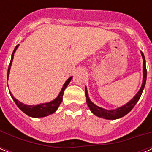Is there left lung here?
<instances>
[{
    "instance_id": "1",
    "label": "left lung",
    "mask_w": 152,
    "mask_h": 152,
    "mask_svg": "<svg viewBox=\"0 0 152 152\" xmlns=\"http://www.w3.org/2000/svg\"><path fill=\"white\" fill-rule=\"evenodd\" d=\"M142 57L144 59V64H143V72H144V79H143V83H142V87L140 88V91H138L137 95H135V97L132 99L130 100L127 104H125L121 107H119L118 109L113 110H105L102 109L99 106H97L96 105L91 102L88 96V91H87V88L85 90V95L86 99H87V103H88L91 111L94 114H95L99 118H105V119H109V120H114V119H118V118H122L125 115H126L128 113H129L130 111L132 110V108L134 107L135 105L137 104L138 100L141 96L143 90H144V86L146 83V79H147V69H146V62H145V57H144V53L141 52Z\"/></svg>"
}]
</instances>
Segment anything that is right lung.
<instances>
[{
  "label": "right lung",
  "instance_id": "1",
  "mask_svg": "<svg viewBox=\"0 0 152 152\" xmlns=\"http://www.w3.org/2000/svg\"><path fill=\"white\" fill-rule=\"evenodd\" d=\"M18 46H15V48L13 50L12 54V58H11L10 64L8 66V74H9V71H10L11 65H12V61L13 56H14V53H15V50L17 49ZM72 77H70L67 80V81L64 83L63 88H62L61 91L60 92L59 95L57 96V99H55L53 101H51L47 103H43V104H39V105H35V106H28V105H25V104L20 102L18 101L17 99H15V98L13 97L12 95L10 93L11 96L12 98V99L14 100L15 103L16 104V106L21 110L25 113L27 115L32 117V118H42V117H46L48 116L51 113H54L55 111L57 110V109L58 108V106H60V104L62 102V98H63V95H64V91L65 90V88H67V86L69 85V82L71 81ZM10 92V91H9Z\"/></svg>",
  "mask_w": 152,
  "mask_h": 152
}]
</instances>
